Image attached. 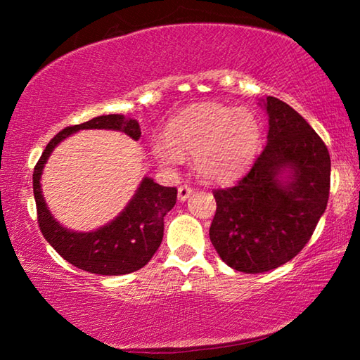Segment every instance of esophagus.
<instances>
[{
	"mask_svg": "<svg viewBox=\"0 0 360 360\" xmlns=\"http://www.w3.org/2000/svg\"><path fill=\"white\" fill-rule=\"evenodd\" d=\"M192 192H193V188L191 186H187V184L179 186L178 187V198L181 200V202H186V200L192 195Z\"/></svg>",
	"mask_w": 360,
	"mask_h": 360,
	"instance_id": "1",
	"label": "esophagus"
}]
</instances>
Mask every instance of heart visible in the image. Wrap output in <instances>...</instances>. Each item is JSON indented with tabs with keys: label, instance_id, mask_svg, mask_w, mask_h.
Returning <instances> with one entry per match:
<instances>
[{
	"label": "heart",
	"instance_id": "heart-1",
	"mask_svg": "<svg viewBox=\"0 0 360 360\" xmlns=\"http://www.w3.org/2000/svg\"><path fill=\"white\" fill-rule=\"evenodd\" d=\"M260 143L262 125L252 111L202 103L176 115L168 136L152 139V152L167 167L179 165L184 154H191L203 179L230 182L249 168Z\"/></svg>",
	"mask_w": 360,
	"mask_h": 360
}]
</instances>
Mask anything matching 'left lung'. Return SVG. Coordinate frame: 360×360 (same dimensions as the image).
<instances>
[{
    "label": "left lung",
    "instance_id": "obj_1",
    "mask_svg": "<svg viewBox=\"0 0 360 360\" xmlns=\"http://www.w3.org/2000/svg\"><path fill=\"white\" fill-rule=\"evenodd\" d=\"M266 146L229 188H216L210 227L225 264L264 273L294 259L311 238L330 192V155L311 125L288 103L266 96Z\"/></svg>",
    "mask_w": 360,
    "mask_h": 360
}]
</instances>
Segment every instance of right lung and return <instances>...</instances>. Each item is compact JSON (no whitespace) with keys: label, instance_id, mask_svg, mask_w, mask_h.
Wrapping results in <instances>:
<instances>
[{"label":"right lung","instance_id":"1","mask_svg":"<svg viewBox=\"0 0 360 360\" xmlns=\"http://www.w3.org/2000/svg\"><path fill=\"white\" fill-rule=\"evenodd\" d=\"M117 130L138 141L139 124L122 114L98 115L84 124L66 127L53 136L33 172V192L39 229L56 251L71 265L95 275H129L152 259L163 238V217L176 205V187L158 186L149 176L143 178L129 205L120 214L94 231H72L60 225L49 211L41 192V174L52 150L79 130Z\"/></svg>","mask_w":360,"mask_h":360}]
</instances>
